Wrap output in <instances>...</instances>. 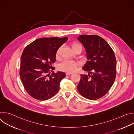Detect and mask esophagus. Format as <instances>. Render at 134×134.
Here are the masks:
<instances>
[{"instance_id":"34e87169","label":"esophagus","mask_w":134,"mask_h":134,"mask_svg":"<svg viewBox=\"0 0 134 134\" xmlns=\"http://www.w3.org/2000/svg\"><path fill=\"white\" fill-rule=\"evenodd\" d=\"M71 74H72L71 72H67V73H66V75H67V76L70 75H71Z\"/></svg>"}]
</instances>
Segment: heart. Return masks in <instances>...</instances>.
Returning a JSON list of instances; mask_svg holds the SVG:
<instances>
[{
	"label": "heart",
	"instance_id": "b5f03b06",
	"mask_svg": "<svg viewBox=\"0 0 134 134\" xmlns=\"http://www.w3.org/2000/svg\"><path fill=\"white\" fill-rule=\"evenodd\" d=\"M70 47L72 50L75 52L76 50L78 49H82V47L80 43L73 42L70 43ZM60 48H59L56 52V57H58ZM79 66V63L78 62L72 61V60H66L62 63H61L59 66V68L60 70L67 72H72L75 71L77 68Z\"/></svg>",
	"mask_w": 134,
	"mask_h": 134
}]
</instances>
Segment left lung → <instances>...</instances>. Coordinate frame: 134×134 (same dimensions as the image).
I'll return each mask as SVG.
<instances>
[{
    "label": "left lung",
    "mask_w": 134,
    "mask_h": 134,
    "mask_svg": "<svg viewBox=\"0 0 134 134\" xmlns=\"http://www.w3.org/2000/svg\"><path fill=\"white\" fill-rule=\"evenodd\" d=\"M78 40L83 44L88 60L83 67L88 75H81L77 90L83 97L97 100L112 87L116 76V59L106 41L97 35H81Z\"/></svg>",
    "instance_id": "obj_1"
}]
</instances>
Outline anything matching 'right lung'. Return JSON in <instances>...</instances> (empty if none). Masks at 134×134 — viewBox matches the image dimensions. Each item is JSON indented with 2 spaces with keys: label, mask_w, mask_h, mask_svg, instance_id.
Instances as JSON below:
<instances>
[{
  "label": "right lung",
  "mask_w": 134,
  "mask_h": 134,
  "mask_svg": "<svg viewBox=\"0 0 134 134\" xmlns=\"http://www.w3.org/2000/svg\"><path fill=\"white\" fill-rule=\"evenodd\" d=\"M68 40L65 37L38 39L27 45L21 55L20 76L24 88L32 98L38 100H48L57 93L63 72H50L54 69L56 52Z\"/></svg>",
  "instance_id": "1"
}]
</instances>
